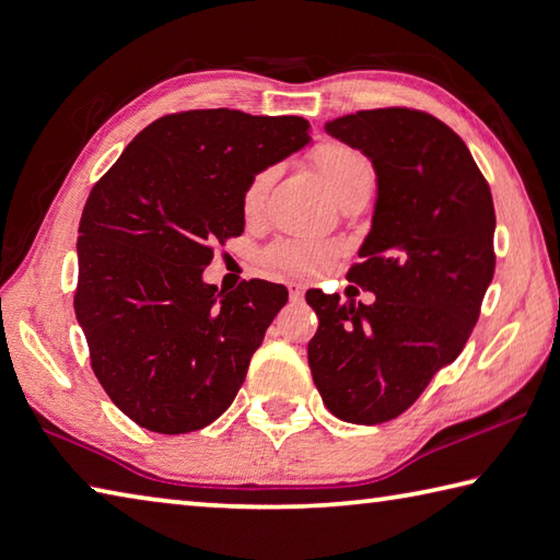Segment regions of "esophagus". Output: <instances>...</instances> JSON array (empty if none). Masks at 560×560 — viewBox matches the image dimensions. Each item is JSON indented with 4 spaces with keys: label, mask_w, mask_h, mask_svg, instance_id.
Segmentation results:
<instances>
[{
    "label": "esophagus",
    "mask_w": 560,
    "mask_h": 560,
    "mask_svg": "<svg viewBox=\"0 0 560 560\" xmlns=\"http://www.w3.org/2000/svg\"><path fill=\"white\" fill-rule=\"evenodd\" d=\"M304 298V288L300 282H290V300L292 302H300Z\"/></svg>",
    "instance_id": "1"
}]
</instances>
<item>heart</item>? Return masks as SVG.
Wrapping results in <instances>:
<instances>
[{"instance_id": "obj_1", "label": "heart", "mask_w": 560, "mask_h": 560, "mask_svg": "<svg viewBox=\"0 0 560 560\" xmlns=\"http://www.w3.org/2000/svg\"><path fill=\"white\" fill-rule=\"evenodd\" d=\"M310 161L316 167V173L322 175V180L331 192L343 199L346 195L355 192V189L373 187L375 173L368 158L355 151L353 145H346L341 141H322L316 143ZM272 183V171H258L250 177V183L244 189V212L248 217L258 214L266 195ZM336 248L331 241L322 238H282L276 246H270L266 253L268 266L292 272V276H316V272L326 270L334 262Z\"/></svg>"}]
</instances>
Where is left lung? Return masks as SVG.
Segmentation results:
<instances>
[{
  "label": "left lung",
  "mask_w": 560,
  "mask_h": 560,
  "mask_svg": "<svg viewBox=\"0 0 560 560\" xmlns=\"http://www.w3.org/2000/svg\"><path fill=\"white\" fill-rule=\"evenodd\" d=\"M324 129L373 163V221L348 280L375 302L307 292L319 316L307 355L326 409L371 427L415 405L466 346L494 272V207L468 145L436 116L368 109Z\"/></svg>",
  "instance_id": "left-lung-1"
}]
</instances>
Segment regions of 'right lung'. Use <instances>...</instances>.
Instances as JSON below:
<instances>
[{
	"label": "right lung",
	"mask_w": 560,
	"mask_h": 560,
	"mask_svg": "<svg viewBox=\"0 0 560 560\" xmlns=\"http://www.w3.org/2000/svg\"><path fill=\"white\" fill-rule=\"evenodd\" d=\"M302 116L167 114L92 187L78 238L75 316L92 371L126 417L187 434L224 415L288 302L282 284L217 292L212 246L244 234V189L304 149Z\"/></svg>",
	"instance_id": "add662e5"
}]
</instances>
